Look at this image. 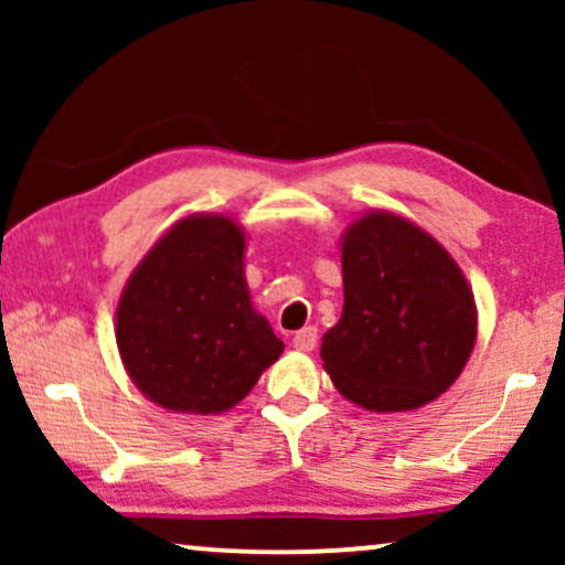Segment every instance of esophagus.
<instances>
[{
  "mask_svg": "<svg viewBox=\"0 0 565 565\" xmlns=\"http://www.w3.org/2000/svg\"><path fill=\"white\" fill-rule=\"evenodd\" d=\"M316 339H319L316 329L306 327V329H300L296 337H292V347H296L298 352H313L316 350Z\"/></svg>",
  "mask_w": 565,
  "mask_h": 565,
  "instance_id": "esophagus-1",
  "label": "esophagus"
}]
</instances>
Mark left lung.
<instances>
[{
    "instance_id": "8db88e82",
    "label": "left lung",
    "mask_w": 565,
    "mask_h": 565,
    "mask_svg": "<svg viewBox=\"0 0 565 565\" xmlns=\"http://www.w3.org/2000/svg\"><path fill=\"white\" fill-rule=\"evenodd\" d=\"M344 306L321 339L334 388L375 414L414 412L458 381L476 347L473 290L429 231L365 211L339 242Z\"/></svg>"
}]
</instances>
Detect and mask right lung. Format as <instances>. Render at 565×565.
<instances>
[{"mask_svg":"<svg viewBox=\"0 0 565 565\" xmlns=\"http://www.w3.org/2000/svg\"><path fill=\"white\" fill-rule=\"evenodd\" d=\"M244 252L246 231L231 215H182L120 292L115 342L122 367L167 412H231L285 350L254 311Z\"/></svg>","mask_w":565,"mask_h":565,"instance_id":"right-lung-1","label":"right lung"}]
</instances>
